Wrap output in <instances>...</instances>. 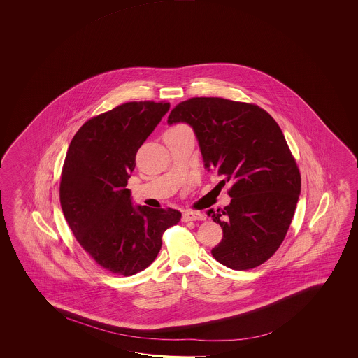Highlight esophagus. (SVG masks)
Listing matches in <instances>:
<instances>
[{"instance_id": "obj_1", "label": "esophagus", "mask_w": 358, "mask_h": 358, "mask_svg": "<svg viewBox=\"0 0 358 358\" xmlns=\"http://www.w3.org/2000/svg\"><path fill=\"white\" fill-rule=\"evenodd\" d=\"M182 220L184 222H188V221H197V220H206V216L203 213H196V211H185L182 213Z\"/></svg>"}]
</instances>
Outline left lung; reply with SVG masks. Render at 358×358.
<instances>
[{
    "mask_svg": "<svg viewBox=\"0 0 358 358\" xmlns=\"http://www.w3.org/2000/svg\"><path fill=\"white\" fill-rule=\"evenodd\" d=\"M187 122L208 171L231 184V201L207 211L222 239L213 257L233 270L264 264L282 243L301 193V174L278 122L252 103L194 97L176 105L168 124Z\"/></svg>",
    "mask_w": 358,
    "mask_h": 358,
    "instance_id": "obj_1",
    "label": "left lung"
}]
</instances>
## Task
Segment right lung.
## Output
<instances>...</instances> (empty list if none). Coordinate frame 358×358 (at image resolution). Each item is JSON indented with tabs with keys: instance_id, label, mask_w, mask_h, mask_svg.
I'll use <instances>...</instances> for the list:
<instances>
[{
	"instance_id": "right-lung-1",
	"label": "right lung",
	"mask_w": 358,
	"mask_h": 358,
	"mask_svg": "<svg viewBox=\"0 0 358 358\" xmlns=\"http://www.w3.org/2000/svg\"><path fill=\"white\" fill-rule=\"evenodd\" d=\"M169 108V102L122 103L84 122L69 145L62 213L84 251L113 274L131 276L150 266L164 231L182 217L173 208L133 205L125 188L139 147Z\"/></svg>"
}]
</instances>
